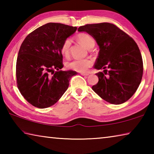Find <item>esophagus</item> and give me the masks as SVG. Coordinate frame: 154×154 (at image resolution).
<instances>
[{"label":"esophagus","instance_id":"1","mask_svg":"<svg viewBox=\"0 0 154 154\" xmlns=\"http://www.w3.org/2000/svg\"><path fill=\"white\" fill-rule=\"evenodd\" d=\"M81 75H83V76H88V75H89V73L88 72H81Z\"/></svg>","mask_w":154,"mask_h":154}]
</instances>
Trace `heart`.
Listing matches in <instances>:
<instances>
[{
    "mask_svg": "<svg viewBox=\"0 0 154 154\" xmlns=\"http://www.w3.org/2000/svg\"><path fill=\"white\" fill-rule=\"evenodd\" d=\"M77 39L80 43L84 45L88 49L92 48L95 44L94 39L92 36L87 33H80L77 35ZM72 43V39L71 38H66L62 42L60 47V51L62 55L67 57L70 54V49ZM93 61L92 59H75L73 60L68 62L66 63V67L69 69L79 72H85L92 66Z\"/></svg>",
    "mask_w": 154,
    "mask_h": 154,
    "instance_id": "obj_1",
    "label": "heart"
}]
</instances>
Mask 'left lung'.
Listing matches in <instances>:
<instances>
[{
  "instance_id": "obj_1",
  "label": "left lung",
  "mask_w": 154,
  "mask_h": 154,
  "mask_svg": "<svg viewBox=\"0 0 154 154\" xmlns=\"http://www.w3.org/2000/svg\"><path fill=\"white\" fill-rule=\"evenodd\" d=\"M92 36L100 50L94 67L98 82L92 90L106 102L124 103L132 97L141 82V54L133 38L111 23L86 24L78 28Z\"/></svg>"
}]
</instances>
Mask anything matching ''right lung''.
<instances>
[{
    "label": "right lung",
    "instance_id": "add662e5",
    "mask_svg": "<svg viewBox=\"0 0 154 154\" xmlns=\"http://www.w3.org/2000/svg\"><path fill=\"white\" fill-rule=\"evenodd\" d=\"M77 27L48 23L30 32L21 45L16 62L17 86L36 107H49L58 102L77 74L63 71L60 47Z\"/></svg>",
    "mask_w": 154,
    "mask_h": 154
}]
</instances>
